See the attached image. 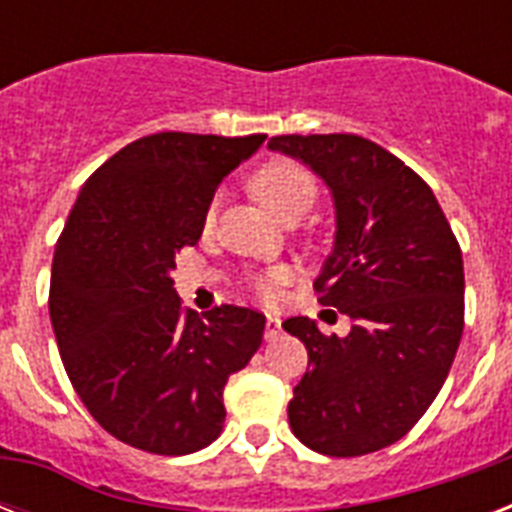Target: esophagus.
<instances>
[{
  "label": "esophagus",
  "mask_w": 512,
  "mask_h": 512,
  "mask_svg": "<svg viewBox=\"0 0 512 512\" xmlns=\"http://www.w3.org/2000/svg\"><path fill=\"white\" fill-rule=\"evenodd\" d=\"M281 335V321L276 319V316H268L265 319V340L273 342V340H279Z\"/></svg>",
  "instance_id": "esophagus-1"
}]
</instances>
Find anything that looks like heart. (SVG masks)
Returning a JSON list of instances; mask_svg holds the SVG:
<instances>
[{
	"label": "heart",
	"instance_id": "1",
	"mask_svg": "<svg viewBox=\"0 0 512 512\" xmlns=\"http://www.w3.org/2000/svg\"><path fill=\"white\" fill-rule=\"evenodd\" d=\"M249 188L281 220L303 217L316 199V180H313L311 172L305 170L303 164L289 162V159L263 164L249 180ZM212 217H215V204L209 207L207 223H212ZM281 281H284V271L265 273V276L255 279L257 295L271 300L279 292Z\"/></svg>",
	"mask_w": 512,
	"mask_h": 512
}]
</instances>
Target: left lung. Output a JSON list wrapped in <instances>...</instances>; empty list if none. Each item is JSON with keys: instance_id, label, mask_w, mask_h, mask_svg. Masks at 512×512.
I'll return each instance as SVG.
<instances>
[{"instance_id": "8db88e82", "label": "left lung", "mask_w": 512, "mask_h": 512, "mask_svg": "<svg viewBox=\"0 0 512 512\" xmlns=\"http://www.w3.org/2000/svg\"><path fill=\"white\" fill-rule=\"evenodd\" d=\"M271 151L300 159L335 199V249L313 289L350 316L345 337L295 316L311 372L289 401L308 449L358 457L396 444L433 404L465 327L462 252L430 185L358 135H279Z\"/></svg>"}]
</instances>
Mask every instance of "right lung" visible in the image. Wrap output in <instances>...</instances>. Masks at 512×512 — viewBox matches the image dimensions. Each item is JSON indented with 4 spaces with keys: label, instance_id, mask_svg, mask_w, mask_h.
<instances>
[{
    "label": "right lung",
    "instance_id": "1",
    "mask_svg": "<svg viewBox=\"0 0 512 512\" xmlns=\"http://www.w3.org/2000/svg\"><path fill=\"white\" fill-rule=\"evenodd\" d=\"M265 135L156 132L82 185L60 233L50 319L74 390L103 430L151 454L199 452L220 436L223 388L255 356L265 316L180 308L175 255L201 239L217 185Z\"/></svg>",
    "mask_w": 512,
    "mask_h": 512
}]
</instances>
